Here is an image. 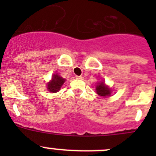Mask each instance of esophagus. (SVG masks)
Returning a JSON list of instances; mask_svg holds the SVG:
<instances>
[{
	"label": "esophagus",
	"instance_id": "1",
	"mask_svg": "<svg viewBox=\"0 0 156 156\" xmlns=\"http://www.w3.org/2000/svg\"><path fill=\"white\" fill-rule=\"evenodd\" d=\"M76 78L77 80H83V76H76Z\"/></svg>",
	"mask_w": 156,
	"mask_h": 156
}]
</instances>
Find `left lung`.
Instances as JSON below:
<instances>
[{
  "mask_svg": "<svg viewBox=\"0 0 156 156\" xmlns=\"http://www.w3.org/2000/svg\"><path fill=\"white\" fill-rule=\"evenodd\" d=\"M96 92L101 97H107L111 95L112 90L108 86L105 84L104 82H101L96 87Z\"/></svg>",
  "mask_w": 156,
  "mask_h": 156,
  "instance_id": "left-lung-1",
  "label": "left lung"
}]
</instances>
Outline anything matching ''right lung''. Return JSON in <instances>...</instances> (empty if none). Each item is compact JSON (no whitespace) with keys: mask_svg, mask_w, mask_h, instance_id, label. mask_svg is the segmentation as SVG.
<instances>
[{"mask_svg":"<svg viewBox=\"0 0 156 156\" xmlns=\"http://www.w3.org/2000/svg\"><path fill=\"white\" fill-rule=\"evenodd\" d=\"M66 80L60 76L58 74H54L52 76L51 80L48 83V90L51 93H56L60 90Z\"/></svg>","mask_w":156,"mask_h":156,"instance_id":"right-lung-1","label":"right lung"}]
</instances>
